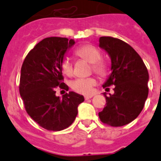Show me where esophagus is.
I'll return each mask as SVG.
<instances>
[{"label":"esophagus","mask_w":161,"mask_h":161,"mask_svg":"<svg viewBox=\"0 0 161 161\" xmlns=\"http://www.w3.org/2000/svg\"><path fill=\"white\" fill-rule=\"evenodd\" d=\"M92 97H93V95H88V96H85V99H86V100L91 99Z\"/></svg>","instance_id":"obj_1"}]
</instances>
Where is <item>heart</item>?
I'll return each instance as SVG.
<instances>
[{"label":"heart","instance_id":"heart-1","mask_svg":"<svg viewBox=\"0 0 161 161\" xmlns=\"http://www.w3.org/2000/svg\"><path fill=\"white\" fill-rule=\"evenodd\" d=\"M75 53L80 58H84L88 62L92 64V68L97 74H105L107 66L105 63L101 61L102 54L100 51L95 46L86 44L80 47L75 50ZM61 69L64 75L66 76H71L74 72L73 63L71 59L68 57L64 58L61 62ZM96 84V80L92 77L89 78H78L72 82L71 87L75 92L80 94H90L92 93L93 86Z\"/></svg>","mask_w":161,"mask_h":161}]
</instances>
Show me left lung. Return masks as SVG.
<instances>
[{
    "label": "left lung",
    "instance_id": "obj_1",
    "mask_svg": "<svg viewBox=\"0 0 161 161\" xmlns=\"http://www.w3.org/2000/svg\"><path fill=\"white\" fill-rule=\"evenodd\" d=\"M99 47L111 58V74L103 88L115 86L113 95L103 93L107 105L99 118L108 125L121 127L134 121L143 110L149 93V73L139 53L125 42L101 37Z\"/></svg>",
    "mask_w": 161,
    "mask_h": 161
}]
</instances>
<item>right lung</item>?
<instances>
[{
    "mask_svg": "<svg viewBox=\"0 0 161 161\" xmlns=\"http://www.w3.org/2000/svg\"><path fill=\"white\" fill-rule=\"evenodd\" d=\"M74 39L50 37L36 44L25 58L20 77V96L25 109L42 128L60 131L70 126L76 118L82 95L69 92L62 98L55 95V87L69 90L62 82L61 62Z\"/></svg>",
    "mask_w": 161,
    "mask_h": 161,
    "instance_id": "1",
    "label": "right lung"
}]
</instances>
